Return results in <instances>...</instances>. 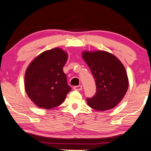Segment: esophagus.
<instances>
[{
  "label": "esophagus",
  "mask_w": 151,
  "mask_h": 151,
  "mask_svg": "<svg viewBox=\"0 0 151 151\" xmlns=\"http://www.w3.org/2000/svg\"><path fill=\"white\" fill-rule=\"evenodd\" d=\"M74 90H75V91H81L82 86H74Z\"/></svg>",
  "instance_id": "34e87169"
}]
</instances>
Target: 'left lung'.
<instances>
[{
  "label": "left lung",
  "mask_w": 151,
  "mask_h": 151,
  "mask_svg": "<svg viewBox=\"0 0 151 151\" xmlns=\"http://www.w3.org/2000/svg\"><path fill=\"white\" fill-rule=\"evenodd\" d=\"M81 55L96 83L97 92L93 98H87L88 105L102 111L115 107L128 89L125 67L114 55L105 51H84Z\"/></svg>",
  "instance_id": "1"
}]
</instances>
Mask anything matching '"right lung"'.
<instances>
[{
	"mask_svg": "<svg viewBox=\"0 0 151 151\" xmlns=\"http://www.w3.org/2000/svg\"><path fill=\"white\" fill-rule=\"evenodd\" d=\"M68 58L63 49L53 48L38 55L28 66L25 91L38 107L50 109L60 105L71 90L63 72Z\"/></svg>",
	"mask_w": 151,
	"mask_h": 151,
	"instance_id": "right-lung-1",
	"label": "right lung"
}]
</instances>
